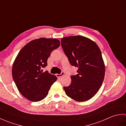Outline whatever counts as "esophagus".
<instances>
[{
	"instance_id": "obj_1",
	"label": "esophagus",
	"mask_w": 126,
	"mask_h": 126,
	"mask_svg": "<svg viewBox=\"0 0 126 126\" xmlns=\"http://www.w3.org/2000/svg\"><path fill=\"white\" fill-rule=\"evenodd\" d=\"M64 75V72H62V73L60 74H56V76H57V77H61L62 76H63Z\"/></svg>"
}]
</instances>
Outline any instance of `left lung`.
Here are the masks:
<instances>
[{
    "label": "left lung",
    "instance_id": "obj_1",
    "mask_svg": "<svg viewBox=\"0 0 126 126\" xmlns=\"http://www.w3.org/2000/svg\"><path fill=\"white\" fill-rule=\"evenodd\" d=\"M61 46L71 65L78 68L71 83L64 87L68 96L78 102L90 100L97 93L104 80L105 66L101 50L92 40L81 36L61 39Z\"/></svg>",
    "mask_w": 126,
    "mask_h": 126
}]
</instances>
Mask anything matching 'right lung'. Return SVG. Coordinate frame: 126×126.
<instances>
[{
  "label": "right lung",
  "mask_w": 126,
  "mask_h": 126,
  "mask_svg": "<svg viewBox=\"0 0 126 126\" xmlns=\"http://www.w3.org/2000/svg\"><path fill=\"white\" fill-rule=\"evenodd\" d=\"M60 45L56 38H41L26 44L13 62L12 77L21 94L33 102L41 101L47 95L51 86L57 78L42 68L52 50Z\"/></svg>",
  "instance_id": "obj_1"
}]
</instances>
